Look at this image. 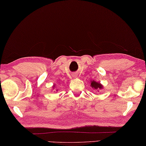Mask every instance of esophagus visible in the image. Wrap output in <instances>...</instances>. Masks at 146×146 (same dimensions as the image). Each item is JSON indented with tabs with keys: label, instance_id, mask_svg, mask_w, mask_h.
<instances>
[{
	"label": "esophagus",
	"instance_id": "1",
	"mask_svg": "<svg viewBox=\"0 0 146 146\" xmlns=\"http://www.w3.org/2000/svg\"><path fill=\"white\" fill-rule=\"evenodd\" d=\"M73 76L75 77V78H76V77H77L76 76V74H74V75H73Z\"/></svg>",
	"mask_w": 146,
	"mask_h": 146
}]
</instances>
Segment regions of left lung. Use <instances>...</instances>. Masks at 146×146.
I'll return each mask as SVG.
<instances>
[{
  "mask_svg": "<svg viewBox=\"0 0 146 146\" xmlns=\"http://www.w3.org/2000/svg\"><path fill=\"white\" fill-rule=\"evenodd\" d=\"M91 87L96 90V92H99V90L103 89L104 86L102 85L100 83H98L95 80H91Z\"/></svg>",
  "mask_w": 146,
  "mask_h": 146,
  "instance_id": "obj_1",
  "label": "left lung"
}]
</instances>
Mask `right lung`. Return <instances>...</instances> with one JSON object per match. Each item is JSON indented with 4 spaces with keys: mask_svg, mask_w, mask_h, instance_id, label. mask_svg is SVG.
I'll return each mask as SVG.
<instances>
[{
    "mask_svg": "<svg viewBox=\"0 0 146 146\" xmlns=\"http://www.w3.org/2000/svg\"><path fill=\"white\" fill-rule=\"evenodd\" d=\"M54 88H55V85H54L53 86H52V90H54ZM58 89H56V91H58Z\"/></svg>",
    "mask_w": 146,
    "mask_h": 146,
    "instance_id": "obj_1",
    "label": "right lung"
}]
</instances>
